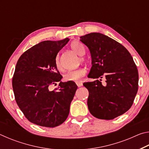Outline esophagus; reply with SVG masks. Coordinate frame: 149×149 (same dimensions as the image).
<instances>
[{
  "instance_id": "esophagus-1",
  "label": "esophagus",
  "mask_w": 149,
  "mask_h": 149,
  "mask_svg": "<svg viewBox=\"0 0 149 149\" xmlns=\"http://www.w3.org/2000/svg\"><path fill=\"white\" fill-rule=\"evenodd\" d=\"M76 84H77V87H81L82 85H83V84H82L81 82H77V83H76Z\"/></svg>"
}]
</instances>
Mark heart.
<instances>
[{"label": "heart", "mask_w": 149, "mask_h": 149, "mask_svg": "<svg viewBox=\"0 0 149 149\" xmlns=\"http://www.w3.org/2000/svg\"><path fill=\"white\" fill-rule=\"evenodd\" d=\"M70 47H71V49L77 54L82 56V55H84L85 54V49L84 45L79 42L74 41L72 42ZM55 64H56V68L59 70H62V67L60 61V57L58 55L56 56V58H55ZM87 70L85 68H78L77 70L68 72L64 75V78L65 81L79 82L80 81H81L82 78L85 76Z\"/></svg>", "instance_id": "obj_1"}]
</instances>
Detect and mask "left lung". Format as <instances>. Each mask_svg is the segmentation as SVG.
I'll return each instance as SVG.
<instances>
[{
  "instance_id": "8db88e82",
  "label": "left lung",
  "mask_w": 149,
  "mask_h": 149,
  "mask_svg": "<svg viewBox=\"0 0 149 149\" xmlns=\"http://www.w3.org/2000/svg\"><path fill=\"white\" fill-rule=\"evenodd\" d=\"M80 39L91 56L88 77L100 79L84 84L89 91L90 113L102 120L122 115L132 106L138 91V70L132 55L123 45L100 33H91ZM102 77L104 85L100 81Z\"/></svg>"
}]
</instances>
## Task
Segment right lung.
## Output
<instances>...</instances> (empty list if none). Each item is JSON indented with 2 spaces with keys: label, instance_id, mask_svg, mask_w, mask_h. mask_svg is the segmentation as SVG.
Instances as JSON below:
<instances>
[{
  "label": "right lung",
  "instance_id": "right-lung-1",
  "mask_svg": "<svg viewBox=\"0 0 149 149\" xmlns=\"http://www.w3.org/2000/svg\"><path fill=\"white\" fill-rule=\"evenodd\" d=\"M45 41L26 50L17 62L12 87L20 110L29 122L42 127H54L68 116L77 86L74 81L62 82L55 58L69 41ZM59 82L58 89L49 90Z\"/></svg>",
  "mask_w": 149,
  "mask_h": 149
}]
</instances>
